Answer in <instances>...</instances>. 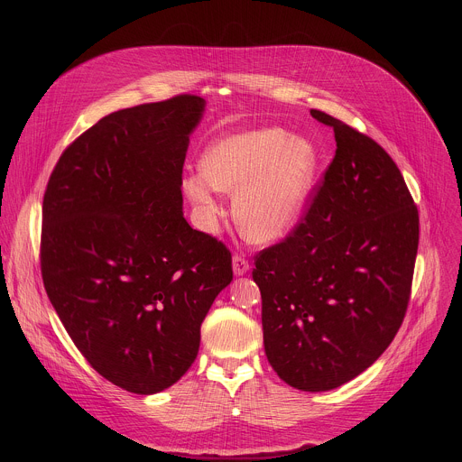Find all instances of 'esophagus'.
<instances>
[{
  "mask_svg": "<svg viewBox=\"0 0 462 462\" xmlns=\"http://www.w3.org/2000/svg\"><path fill=\"white\" fill-rule=\"evenodd\" d=\"M232 269H234L236 276H245L250 271V265H248V261L243 255L236 254L234 259H232Z\"/></svg>",
  "mask_w": 462,
  "mask_h": 462,
  "instance_id": "esophagus-1",
  "label": "esophagus"
}]
</instances>
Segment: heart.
<instances>
[{
  "instance_id": "1",
  "label": "heart",
  "mask_w": 462,
  "mask_h": 462,
  "mask_svg": "<svg viewBox=\"0 0 462 462\" xmlns=\"http://www.w3.org/2000/svg\"><path fill=\"white\" fill-rule=\"evenodd\" d=\"M318 164L316 146L303 137L278 127L243 129L205 152L201 175H186L182 191L207 232H216L223 214L214 189L234 195L232 216L243 236L255 245H273L301 219Z\"/></svg>"
}]
</instances>
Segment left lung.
<instances>
[{
  "label": "left lung",
  "instance_id": "8db88e82",
  "mask_svg": "<svg viewBox=\"0 0 462 462\" xmlns=\"http://www.w3.org/2000/svg\"><path fill=\"white\" fill-rule=\"evenodd\" d=\"M337 155L282 243L255 255L265 355L289 385L340 387L365 371L404 319L419 212L404 177L373 139L318 109Z\"/></svg>",
  "mask_w": 462,
  "mask_h": 462
}]
</instances>
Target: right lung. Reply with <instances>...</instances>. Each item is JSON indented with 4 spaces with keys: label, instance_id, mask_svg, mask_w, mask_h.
<instances>
[{
    "label": "right lung",
    "instance_id": "obj_1",
    "mask_svg": "<svg viewBox=\"0 0 462 462\" xmlns=\"http://www.w3.org/2000/svg\"><path fill=\"white\" fill-rule=\"evenodd\" d=\"M193 95L100 118L43 195L42 276L79 351L115 385L153 394L193 364L232 255L182 216V164L205 113Z\"/></svg>",
    "mask_w": 462,
    "mask_h": 462
}]
</instances>
